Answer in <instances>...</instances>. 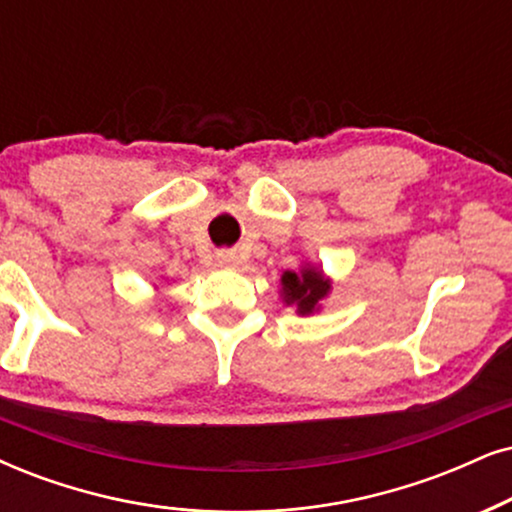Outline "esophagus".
Returning a JSON list of instances; mask_svg holds the SVG:
<instances>
[{"label":"esophagus","mask_w":512,"mask_h":512,"mask_svg":"<svg viewBox=\"0 0 512 512\" xmlns=\"http://www.w3.org/2000/svg\"><path fill=\"white\" fill-rule=\"evenodd\" d=\"M217 264H219V267H234V264H236V255H234V252H219V255H217Z\"/></svg>","instance_id":"34e87169"}]
</instances>
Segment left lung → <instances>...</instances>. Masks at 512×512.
Instances as JSON below:
<instances>
[{
  "mask_svg": "<svg viewBox=\"0 0 512 512\" xmlns=\"http://www.w3.org/2000/svg\"><path fill=\"white\" fill-rule=\"evenodd\" d=\"M331 293V281L323 276L321 269L304 264L300 271H283L281 276V297L283 302L293 304L300 316L319 312L321 300Z\"/></svg>",
  "mask_w": 512,
  "mask_h": 512,
  "instance_id": "obj_1",
  "label": "left lung"
}]
</instances>
